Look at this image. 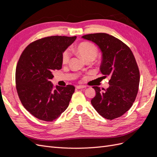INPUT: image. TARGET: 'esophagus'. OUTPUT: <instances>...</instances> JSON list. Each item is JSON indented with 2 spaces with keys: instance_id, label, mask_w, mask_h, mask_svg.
I'll return each instance as SVG.
<instances>
[{
  "instance_id": "34e87169",
  "label": "esophagus",
  "mask_w": 157,
  "mask_h": 157,
  "mask_svg": "<svg viewBox=\"0 0 157 157\" xmlns=\"http://www.w3.org/2000/svg\"><path fill=\"white\" fill-rule=\"evenodd\" d=\"M86 88V86H84V85H78V86H77V89H82Z\"/></svg>"
}]
</instances>
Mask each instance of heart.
I'll return each mask as SVG.
<instances>
[{
	"label": "heart",
	"instance_id": "1",
	"mask_svg": "<svg viewBox=\"0 0 157 157\" xmlns=\"http://www.w3.org/2000/svg\"><path fill=\"white\" fill-rule=\"evenodd\" d=\"M76 52L86 61L95 59L98 54L96 46L88 42H83L80 43L75 48ZM70 59V52L69 50H65L61 56V61L63 64H67Z\"/></svg>",
	"mask_w": 157,
	"mask_h": 157
}]
</instances>
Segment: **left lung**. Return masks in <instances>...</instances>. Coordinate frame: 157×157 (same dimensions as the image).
Returning <instances> with one entry per match:
<instances>
[{
  "instance_id": "left-lung-1",
  "label": "left lung",
  "mask_w": 157,
  "mask_h": 157,
  "mask_svg": "<svg viewBox=\"0 0 157 157\" xmlns=\"http://www.w3.org/2000/svg\"><path fill=\"white\" fill-rule=\"evenodd\" d=\"M94 42L102 52L101 73L110 77L107 89L94 86L96 96L91 103L106 119L120 117L132 106L137 96L140 71L134 56L126 44L107 33H94L82 36Z\"/></svg>"
}]
</instances>
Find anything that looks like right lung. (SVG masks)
<instances>
[{
    "instance_id": "right-lung-1",
    "label": "right lung",
    "mask_w": 157,
    "mask_h": 157,
    "mask_svg": "<svg viewBox=\"0 0 157 157\" xmlns=\"http://www.w3.org/2000/svg\"><path fill=\"white\" fill-rule=\"evenodd\" d=\"M77 36H52L32 42L23 50L16 69L17 92L32 115L44 121L58 118L69 106L73 85L56 86L50 80L62 67L61 56Z\"/></svg>"
}]
</instances>
